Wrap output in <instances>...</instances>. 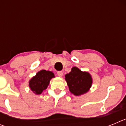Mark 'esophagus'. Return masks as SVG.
Listing matches in <instances>:
<instances>
[{
    "mask_svg": "<svg viewBox=\"0 0 126 126\" xmlns=\"http://www.w3.org/2000/svg\"><path fill=\"white\" fill-rule=\"evenodd\" d=\"M57 75L60 77H62L63 76V72L62 71H58Z\"/></svg>",
    "mask_w": 126,
    "mask_h": 126,
    "instance_id": "34e87169",
    "label": "esophagus"
}]
</instances>
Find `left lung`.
<instances>
[{
    "mask_svg": "<svg viewBox=\"0 0 126 126\" xmlns=\"http://www.w3.org/2000/svg\"><path fill=\"white\" fill-rule=\"evenodd\" d=\"M65 77L70 92L76 96L86 93L92 86V78L90 74L82 72L76 67H73Z\"/></svg>",
    "mask_w": 126,
    "mask_h": 126,
    "instance_id": "left-lung-1",
    "label": "left lung"
}]
</instances>
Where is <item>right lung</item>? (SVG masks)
Masks as SVG:
<instances>
[{
  "instance_id": "obj_1",
  "label": "right lung",
  "mask_w": 126,
  "mask_h": 126,
  "mask_svg": "<svg viewBox=\"0 0 126 126\" xmlns=\"http://www.w3.org/2000/svg\"><path fill=\"white\" fill-rule=\"evenodd\" d=\"M53 77L54 74L51 71L42 70L30 80L29 83L30 88L35 94H41L43 90L47 89L50 81Z\"/></svg>"
}]
</instances>
